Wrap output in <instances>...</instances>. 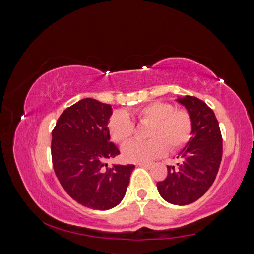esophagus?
<instances>
[{
  "label": "esophagus",
  "mask_w": 254,
  "mask_h": 254,
  "mask_svg": "<svg viewBox=\"0 0 254 254\" xmlns=\"http://www.w3.org/2000/svg\"><path fill=\"white\" fill-rule=\"evenodd\" d=\"M137 166L140 167H145V168H151L152 167V163H137Z\"/></svg>",
  "instance_id": "34e87169"
}]
</instances>
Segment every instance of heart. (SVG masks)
I'll return each instance as SVG.
<instances>
[{"mask_svg":"<svg viewBox=\"0 0 254 254\" xmlns=\"http://www.w3.org/2000/svg\"><path fill=\"white\" fill-rule=\"evenodd\" d=\"M150 124L145 142L133 141L122 148V155L127 162H146L168 151L180 150L190 140L192 120L185 109H174L171 103L153 102L135 111L116 113L109 121V132L113 141L124 144L132 138L134 124Z\"/></svg>","mask_w":254,"mask_h":254,"instance_id":"heart-1","label":"heart"}]
</instances>
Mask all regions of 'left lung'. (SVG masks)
<instances>
[{"label": "left lung", "instance_id": "8db88e82", "mask_svg": "<svg viewBox=\"0 0 254 254\" xmlns=\"http://www.w3.org/2000/svg\"><path fill=\"white\" fill-rule=\"evenodd\" d=\"M190 112L192 136L178 154L175 166H167L166 178L156 184L167 202L185 206L196 201L212 185L222 158V136L215 113L200 99L177 98Z\"/></svg>", "mask_w": 254, "mask_h": 254}]
</instances>
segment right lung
<instances>
[{
  "mask_svg": "<svg viewBox=\"0 0 254 254\" xmlns=\"http://www.w3.org/2000/svg\"><path fill=\"white\" fill-rule=\"evenodd\" d=\"M110 104L86 98L67 108L52 132V160L59 183L80 205L108 210L121 202L134 165L106 162L120 154L110 142Z\"/></svg>",
  "mask_w": 254,
  "mask_h": 254,
  "instance_id": "right-lung-1",
  "label": "right lung"
}]
</instances>
